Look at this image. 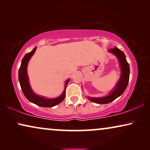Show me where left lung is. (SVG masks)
Masks as SVG:
<instances>
[{
    "mask_svg": "<svg viewBox=\"0 0 150 150\" xmlns=\"http://www.w3.org/2000/svg\"><path fill=\"white\" fill-rule=\"evenodd\" d=\"M108 52L113 54L117 58L121 69V76L115 87L106 96L100 98L88 97V99L94 103L104 104L112 102L124 93L128 84L129 77H130V66H129L128 63L127 62L124 52L117 48L116 46L115 48L108 50Z\"/></svg>",
    "mask_w": 150,
    "mask_h": 150,
    "instance_id": "8db88e82",
    "label": "left lung"
}]
</instances>
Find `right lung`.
Listing matches in <instances>:
<instances>
[{
	"mask_svg": "<svg viewBox=\"0 0 150 150\" xmlns=\"http://www.w3.org/2000/svg\"><path fill=\"white\" fill-rule=\"evenodd\" d=\"M36 49L37 47H35L31 52L24 55L23 59H22L21 65H20L19 69V72H18V79H19L20 87H21L22 91L23 92L24 95L27 98L28 101L36 104V105L42 106V107H52V106H56L58 104L61 103L64 100L65 96V89H66V86L68 83L69 79L65 81L64 90H63L62 94L59 97L55 98H46L35 93L31 89L29 81H28L27 66L30 58L34 54V53L35 52Z\"/></svg>",
	"mask_w": 150,
	"mask_h": 150,
	"instance_id": "add662e5",
	"label": "right lung"
}]
</instances>
